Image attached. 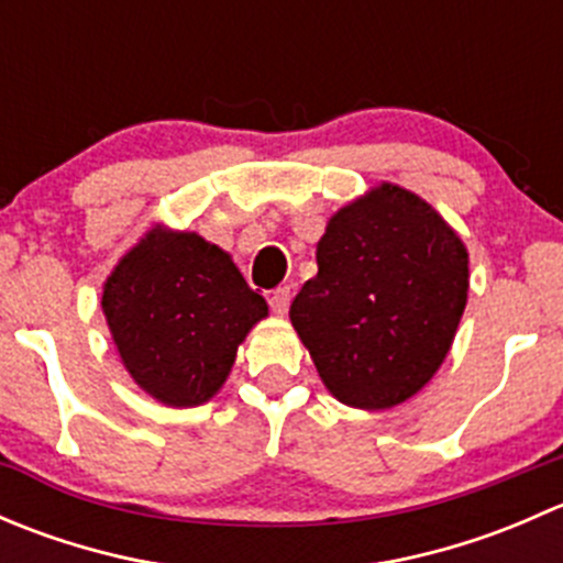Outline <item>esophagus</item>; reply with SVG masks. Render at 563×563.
Segmentation results:
<instances>
[{"label": "esophagus", "instance_id": "1", "mask_svg": "<svg viewBox=\"0 0 563 563\" xmlns=\"http://www.w3.org/2000/svg\"><path fill=\"white\" fill-rule=\"evenodd\" d=\"M288 305H291V288L280 286L269 294V308L272 313L277 316H286L288 313Z\"/></svg>", "mask_w": 563, "mask_h": 563}]
</instances>
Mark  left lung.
I'll use <instances>...</instances> for the list:
<instances>
[{
  "instance_id": "left-lung-1",
  "label": "left lung",
  "mask_w": 563,
  "mask_h": 563,
  "mask_svg": "<svg viewBox=\"0 0 563 563\" xmlns=\"http://www.w3.org/2000/svg\"><path fill=\"white\" fill-rule=\"evenodd\" d=\"M291 323L340 402L391 408L433 378L468 297V253L433 207L397 185L340 209Z\"/></svg>"
}]
</instances>
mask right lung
Here are the masks:
<instances>
[{
    "label": "right lung",
    "instance_id": "add662e5",
    "mask_svg": "<svg viewBox=\"0 0 563 563\" xmlns=\"http://www.w3.org/2000/svg\"><path fill=\"white\" fill-rule=\"evenodd\" d=\"M103 313L141 387L166 406H198L223 387L266 302L218 245L155 229L106 280Z\"/></svg>",
    "mask_w": 563,
    "mask_h": 563
}]
</instances>
